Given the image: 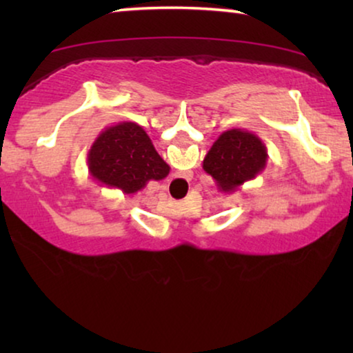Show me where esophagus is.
I'll return each mask as SVG.
<instances>
[{"instance_id": "34e87169", "label": "esophagus", "mask_w": 353, "mask_h": 353, "mask_svg": "<svg viewBox=\"0 0 353 353\" xmlns=\"http://www.w3.org/2000/svg\"><path fill=\"white\" fill-rule=\"evenodd\" d=\"M185 176H178V178H175V180H173V183H175V186L176 188H181L183 185H185Z\"/></svg>"}]
</instances>
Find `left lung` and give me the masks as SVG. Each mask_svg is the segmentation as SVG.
Returning a JSON list of instances; mask_svg holds the SVG:
<instances>
[{"instance_id":"left-lung-1","label":"left lung","mask_w":353,"mask_h":353,"mask_svg":"<svg viewBox=\"0 0 353 353\" xmlns=\"http://www.w3.org/2000/svg\"><path fill=\"white\" fill-rule=\"evenodd\" d=\"M267 161V146L257 134L244 128H231L212 144L202 161V168L214 178L220 191L231 194L262 173Z\"/></svg>"}]
</instances>
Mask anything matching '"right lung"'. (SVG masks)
<instances>
[{
	"label": "right lung",
	"mask_w": 353,
	"mask_h": 353,
	"mask_svg": "<svg viewBox=\"0 0 353 353\" xmlns=\"http://www.w3.org/2000/svg\"><path fill=\"white\" fill-rule=\"evenodd\" d=\"M86 163L90 175L101 186L120 190L123 194H134L151 180H163L170 172L148 133L134 122L104 128L91 144Z\"/></svg>",
	"instance_id": "obj_1"
}]
</instances>
